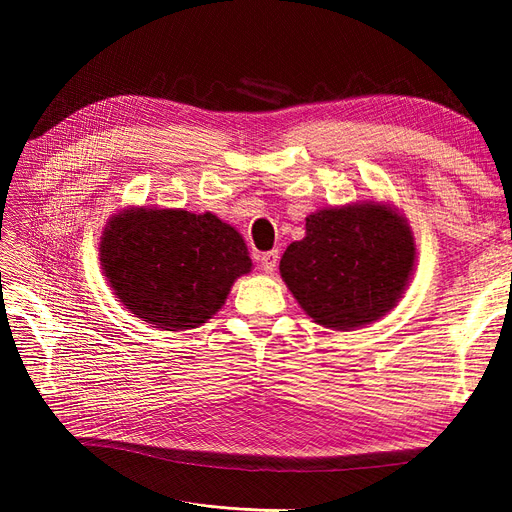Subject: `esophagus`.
Returning a JSON list of instances; mask_svg holds the SVG:
<instances>
[{"instance_id": "34e87169", "label": "esophagus", "mask_w": 512, "mask_h": 512, "mask_svg": "<svg viewBox=\"0 0 512 512\" xmlns=\"http://www.w3.org/2000/svg\"><path fill=\"white\" fill-rule=\"evenodd\" d=\"M277 258H280V254H277V250L273 252H267V254H260V267L265 273H273L275 267H277Z\"/></svg>"}]
</instances>
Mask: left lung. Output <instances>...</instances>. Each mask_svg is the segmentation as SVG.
<instances>
[{
  "label": "left lung",
  "mask_w": 512,
  "mask_h": 512,
  "mask_svg": "<svg viewBox=\"0 0 512 512\" xmlns=\"http://www.w3.org/2000/svg\"><path fill=\"white\" fill-rule=\"evenodd\" d=\"M416 262L404 213L380 200L327 207L305 218V237L280 260L282 280L303 312L333 331L386 316L406 292Z\"/></svg>",
  "instance_id": "1"
}]
</instances>
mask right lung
Instances as JSON below:
<instances>
[{
    "label": "right lung",
    "mask_w": 512,
    "mask_h": 512,
    "mask_svg": "<svg viewBox=\"0 0 512 512\" xmlns=\"http://www.w3.org/2000/svg\"><path fill=\"white\" fill-rule=\"evenodd\" d=\"M98 250L119 303L162 331L200 327L252 271L239 230L211 211L121 209L108 218Z\"/></svg>",
    "instance_id": "obj_1"
}]
</instances>
